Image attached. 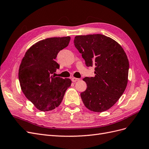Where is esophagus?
I'll list each match as a JSON object with an SVG mask.
<instances>
[{"instance_id": "34e87169", "label": "esophagus", "mask_w": 149, "mask_h": 149, "mask_svg": "<svg viewBox=\"0 0 149 149\" xmlns=\"http://www.w3.org/2000/svg\"><path fill=\"white\" fill-rule=\"evenodd\" d=\"M79 80H80V79H78V78H75V77L72 78V81L73 82H76L77 81H79Z\"/></svg>"}]
</instances>
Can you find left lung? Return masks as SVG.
<instances>
[{"label": "left lung", "instance_id": "1", "mask_svg": "<svg viewBox=\"0 0 149 149\" xmlns=\"http://www.w3.org/2000/svg\"><path fill=\"white\" fill-rule=\"evenodd\" d=\"M74 42L88 67L96 66L95 77L83 79L87 88L80 94L82 101L91 111H106L117 102L127 86V56L118 42L102 34L77 36Z\"/></svg>", "mask_w": 149, "mask_h": 149}]
</instances>
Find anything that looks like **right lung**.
<instances>
[{"instance_id": "right-lung-1", "label": "right lung", "mask_w": 149, "mask_h": 149, "mask_svg": "<svg viewBox=\"0 0 149 149\" xmlns=\"http://www.w3.org/2000/svg\"><path fill=\"white\" fill-rule=\"evenodd\" d=\"M70 40L68 36L40 40L27 49L22 59L18 73L21 90L39 111L47 112L58 107L72 84L69 79L52 75L59 68L54 59Z\"/></svg>"}]
</instances>
